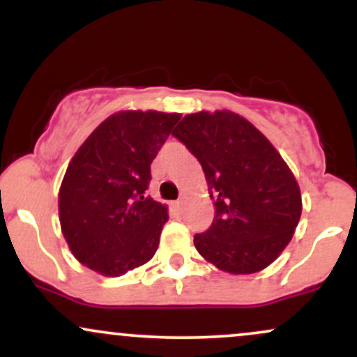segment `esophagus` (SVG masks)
<instances>
[{"mask_svg":"<svg viewBox=\"0 0 357 357\" xmlns=\"http://www.w3.org/2000/svg\"><path fill=\"white\" fill-rule=\"evenodd\" d=\"M184 203H186V198H183V196H181V198H179L178 202H176V206H178V208H181Z\"/></svg>","mask_w":357,"mask_h":357,"instance_id":"34e87169","label":"esophagus"}]
</instances>
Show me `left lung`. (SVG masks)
I'll return each mask as SVG.
<instances>
[{
    "label": "left lung",
    "instance_id": "obj_1",
    "mask_svg": "<svg viewBox=\"0 0 357 357\" xmlns=\"http://www.w3.org/2000/svg\"><path fill=\"white\" fill-rule=\"evenodd\" d=\"M204 171L215 206L195 235L204 260L233 275L267 268L292 240L302 213L290 167L252 122L230 110L188 114L173 130Z\"/></svg>",
    "mask_w": 357,
    "mask_h": 357
}]
</instances>
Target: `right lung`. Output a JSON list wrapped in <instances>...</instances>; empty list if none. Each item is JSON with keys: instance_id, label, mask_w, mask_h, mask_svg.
Returning <instances> with one entry per match:
<instances>
[{"instance_id": "right-lung-1", "label": "right lung", "mask_w": 357, "mask_h": 357, "mask_svg": "<svg viewBox=\"0 0 357 357\" xmlns=\"http://www.w3.org/2000/svg\"><path fill=\"white\" fill-rule=\"evenodd\" d=\"M181 114L121 110L99 124L72 158L59 191L60 227L73 257L105 277L147 264L167 206L144 196L151 162Z\"/></svg>"}]
</instances>
